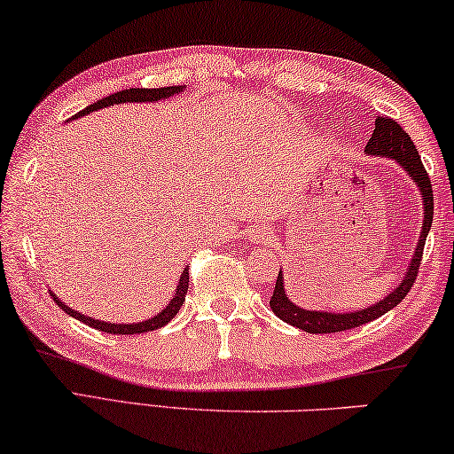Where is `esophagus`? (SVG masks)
<instances>
[{
    "mask_svg": "<svg viewBox=\"0 0 454 454\" xmlns=\"http://www.w3.org/2000/svg\"><path fill=\"white\" fill-rule=\"evenodd\" d=\"M248 239H250V240H256V242L262 240V228H261V226H253V228H250V230H248Z\"/></svg>",
    "mask_w": 454,
    "mask_h": 454,
    "instance_id": "34e87169",
    "label": "esophagus"
}]
</instances>
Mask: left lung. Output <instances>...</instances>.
Segmentation results:
<instances>
[{
	"mask_svg": "<svg viewBox=\"0 0 454 454\" xmlns=\"http://www.w3.org/2000/svg\"><path fill=\"white\" fill-rule=\"evenodd\" d=\"M364 153L373 154V157H377L379 154V157L394 159L397 165H400L403 171L408 173V177L414 181L416 187L420 189V198H422V206H424L420 239H418L414 256H411L410 267L405 269V277L400 286H397L387 297H383L381 301H377V303H373V306H369L364 309H358V312H350V314L316 312V309H303L300 306H295V303L289 301L286 287H283V273L279 270L269 306H270V309H273L277 317H281L283 322H287V324H292V326L303 330V333H309V334L342 333V330H350V328L363 326V324H367V322H373L375 317H381L383 314H387L389 309H394L397 303H400L403 297L410 294L411 286L416 283L418 269H420L422 254H424L426 236H428V232H430L432 215H434L432 181L428 177V173H426L420 154H418V148L414 142H411L410 134L405 132L394 118H385V116L375 118V130H373V134H371L367 146H364Z\"/></svg>",
	"mask_w": 454,
	"mask_h": 454,
	"instance_id": "left-lung-1",
	"label": "left lung"
}]
</instances>
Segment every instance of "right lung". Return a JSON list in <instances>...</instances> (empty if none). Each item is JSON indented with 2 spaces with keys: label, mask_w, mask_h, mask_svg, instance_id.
Segmentation results:
<instances>
[{
  "label": "right lung",
  "mask_w": 454,
  "mask_h": 454,
  "mask_svg": "<svg viewBox=\"0 0 454 454\" xmlns=\"http://www.w3.org/2000/svg\"><path fill=\"white\" fill-rule=\"evenodd\" d=\"M185 90V85H175V87H159V90H142V87H134V90H124V91H118V93H112V96H107L104 99L96 101V104L87 106L85 110H81L75 118L79 116H85V114L90 112H96L101 110V107H107V106H114V104H128V101H159V99H167L175 96V93H181ZM187 287H189V269L184 270V275H181L179 279V286H177V294L173 295V300L168 306L162 309L160 314H157L154 317H148L145 322H138V324H110V322H101L96 320V317H90L85 314H79L75 309H71L69 306H65L63 301L59 300L57 295H52V300L57 301V306L67 312L69 316L75 317V320L87 324V326L101 330V333H110V334H138V333H151V330H157L162 328L165 324H168L173 320L177 312L184 306L185 301V295H187Z\"/></svg>",
  "instance_id": "obj_1"
}]
</instances>
